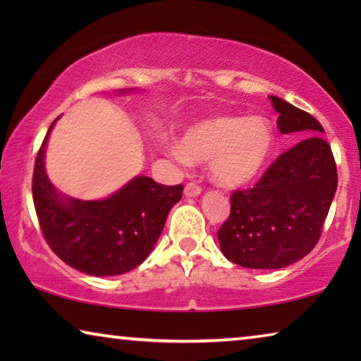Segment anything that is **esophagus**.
Listing matches in <instances>:
<instances>
[{
    "instance_id": "esophagus-1",
    "label": "esophagus",
    "mask_w": 361,
    "mask_h": 361,
    "mask_svg": "<svg viewBox=\"0 0 361 361\" xmlns=\"http://www.w3.org/2000/svg\"><path fill=\"white\" fill-rule=\"evenodd\" d=\"M200 192H202V188H200L197 183H188L185 188L186 197H197Z\"/></svg>"
}]
</instances>
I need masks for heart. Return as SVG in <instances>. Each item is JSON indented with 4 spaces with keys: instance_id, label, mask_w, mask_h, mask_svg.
Segmentation results:
<instances>
[{
    "instance_id": "1",
    "label": "heart",
    "mask_w": 361,
    "mask_h": 361,
    "mask_svg": "<svg viewBox=\"0 0 361 361\" xmlns=\"http://www.w3.org/2000/svg\"><path fill=\"white\" fill-rule=\"evenodd\" d=\"M274 149V130L261 116H215L189 127L172 154L181 162L210 161L218 186L239 189L264 172Z\"/></svg>"
}]
</instances>
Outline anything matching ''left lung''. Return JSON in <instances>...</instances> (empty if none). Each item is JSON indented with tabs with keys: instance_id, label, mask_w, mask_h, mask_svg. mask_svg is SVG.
<instances>
[{
	"instance_id": "obj_1",
	"label": "left lung",
	"mask_w": 361,
	"mask_h": 361,
	"mask_svg": "<svg viewBox=\"0 0 361 361\" xmlns=\"http://www.w3.org/2000/svg\"><path fill=\"white\" fill-rule=\"evenodd\" d=\"M279 130L301 142L285 151L255 188L231 195V215L218 231L223 255L248 269H280L302 259L320 239L338 172L314 116L271 95ZM306 138L304 139L303 137Z\"/></svg>"
}]
</instances>
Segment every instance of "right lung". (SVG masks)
I'll use <instances>...</instances> for the list:
<instances>
[{
	"mask_svg": "<svg viewBox=\"0 0 361 361\" xmlns=\"http://www.w3.org/2000/svg\"><path fill=\"white\" fill-rule=\"evenodd\" d=\"M57 119L49 127L35 162L32 189L42 235L60 259L87 276L129 272L154 248L169 212L180 202L183 186H164L149 176H135L100 200L63 195L44 167L49 133Z\"/></svg>",
	"mask_w": 361,
	"mask_h": 361,
	"instance_id": "add662e5",
	"label": "right lung"
}]
</instances>
